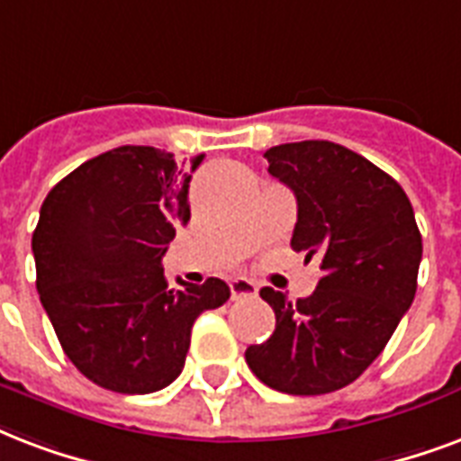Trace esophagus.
I'll return each mask as SVG.
<instances>
[{
    "label": "esophagus",
    "instance_id": "1",
    "mask_svg": "<svg viewBox=\"0 0 461 461\" xmlns=\"http://www.w3.org/2000/svg\"><path fill=\"white\" fill-rule=\"evenodd\" d=\"M231 300H244V297H256L258 294V285L249 277H231L230 280Z\"/></svg>",
    "mask_w": 461,
    "mask_h": 461
}]
</instances>
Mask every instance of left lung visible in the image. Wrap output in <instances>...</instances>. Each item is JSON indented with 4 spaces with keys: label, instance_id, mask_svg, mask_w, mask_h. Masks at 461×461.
<instances>
[{
    "label": "left lung",
    "instance_id": "8db88e82",
    "mask_svg": "<svg viewBox=\"0 0 461 461\" xmlns=\"http://www.w3.org/2000/svg\"><path fill=\"white\" fill-rule=\"evenodd\" d=\"M266 159L297 198L290 246L316 256L324 276L297 302L263 287L276 331L246 348V363L270 389L329 394L375 363L409 312L423 241L402 185L353 149L304 140L270 147Z\"/></svg>",
    "mask_w": 461,
    "mask_h": 461
}]
</instances>
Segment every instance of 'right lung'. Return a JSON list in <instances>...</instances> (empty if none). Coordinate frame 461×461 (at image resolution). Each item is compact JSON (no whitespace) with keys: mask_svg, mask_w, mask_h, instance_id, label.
Masks as SVG:
<instances>
[{"mask_svg":"<svg viewBox=\"0 0 461 461\" xmlns=\"http://www.w3.org/2000/svg\"><path fill=\"white\" fill-rule=\"evenodd\" d=\"M203 154L178 164L157 147H115L84 161L43 200L33 231L35 287L65 356L94 384L149 394L184 370L191 329L222 307L220 277L168 287L161 256L188 224Z\"/></svg>","mask_w":461,"mask_h":461,"instance_id":"right-lung-1","label":"right lung"}]
</instances>
